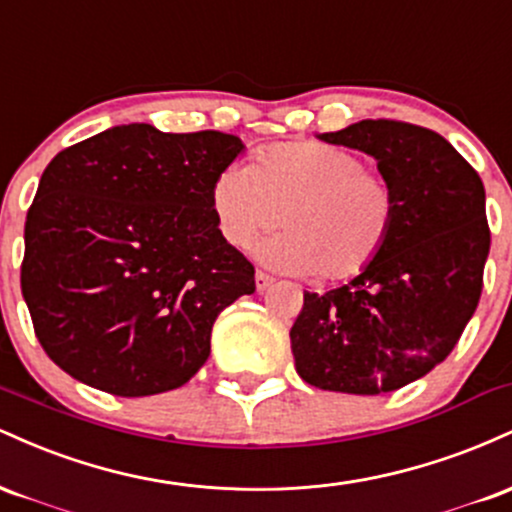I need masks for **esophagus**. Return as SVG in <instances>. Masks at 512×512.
Returning <instances> with one entry per match:
<instances>
[{"instance_id":"1","label":"esophagus","mask_w":512,"mask_h":512,"mask_svg":"<svg viewBox=\"0 0 512 512\" xmlns=\"http://www.w3.org/2000/svg\"><path fill=\"white\" fill-rule=\"evenodd\" d=\"M272 276H269L267 272H262V269H257V274H255V286H257V291H267L269 286H272Z\"/></svg>"}]
</instances>
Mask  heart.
I'll use <instances>...</instances> for the list:
<instances>
[{
	"instance_id": "heart-1",
	"label": "heart",
	"mask_w": 512,
	"mask_h": 512,
	"mask_svg": "<svg viewBox=\"0 0 512 512\" xmlns=\"http://www.w3.org/2000/svg\"><path fill=\"white\" fill-rule=\"evenodd\" d=\"M221 238L245 250L284 221L262 257L291 274L354 279L380 257L397 221V192L356 151L325 142L269 146L231 163L211 185Z\"/></svg>"
}]
</instances>
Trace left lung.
I'll return each instance as SVG.
<instances>
[{
    "label": "left lung",
    "instance_id": "1",
    "mask_svg": "<svg viewBox=\"0 0 512 512\" xmlns=\"http://www.w3.org/2000/svg\"><path fill=\"white\" fill-rule=\"evenodd\" d=\"M320 139L373 156L399 209L366 272L303 293L296 370L330 392L399 390L448 358L477 310L491 248L484 182L438 132L409 122L361 120Z\"/></svg>",
    "mask_w": 512,
    "mask_h": 512
}]
</instances>
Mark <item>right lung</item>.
<instances>
[{"instance_id":"add662e5","label":"right lung","mask_w":512,"mask_h":512,"mask_svg":"<svg viewBox=\"0 0 512 512\" xmlns=\"http://www.w3.org/2000/svg\"><path fill=\"white\" fill-rule=\"evenodd\" d=\"M243 151L233 134L120 125L67 146L26 216L21 291L64 373L117 397L185 385L226 305L255 291L211 185Z\"/></svg>"}]
</instances>
